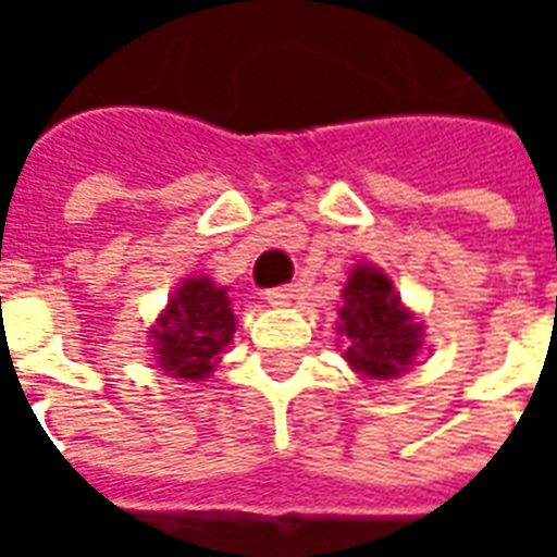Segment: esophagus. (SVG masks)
I'll use <instances>...</instances> for the list:
<instances>
[{
  "label": "esophagus",
  "instance_id": "obj_1",
  "mask_svg": "<svg viewBox=\"0 0 557 557\" xmlns=\"http://www.w3.org/2000/svg\"><path fill=\"white\" fill-rule=\"evenodd\" d=\"M298 283H289V286H277V289H268L265 292V301L271 304V307H286V304H292L295 298H298Z\"/></svg>",
  "mask_w": 557,
  "mask_h": 557
}]
</instances>
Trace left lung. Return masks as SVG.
Returning <instances> with one entry per match:
<instances>
[{
  "label": "left lung",
  "mask_w": 557,
  "mask_h": 557,
  "mask_svg": "<svg viewBox=\"0 0 557 557\" xmlns=\"http://www.w3.org/2000/svg\"><path fill=\"white\" fill-rule=\"evenodd\" d=\"M339 334L346 339V361L373 379L399 375L420 349L414 315L399 304L387 274L370 265L355 268L343 289Z\"/></svg>",
  "instance_id": "obj_1"
}]
</instances>
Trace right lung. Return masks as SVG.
<instances>
[{
  "label": "right lung",
  "instance_id": "1",
  "mask_svg": "<svg viewBox=\"0 0 557 557\" xmlns=\"http://www.w3.org/2000/svg\"><path fill=\"white\" fill-rule=\"evenodd\" d=\"M235 331L230 295L208 277L184 280L170 307L151 327L154 355L163 373L175 379H206Z\"/></svg>",
  "mask_w": 557,
  "mask_h": 557
}]
</instances>
